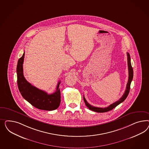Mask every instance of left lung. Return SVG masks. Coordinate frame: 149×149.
Masks as SVG:
<instances>
[{"instance_id":"8db88e82","label":"left lung","mask_w":149,"mask_h":149,"mask_svg":"<svg viewBox=\"0 0 149 149\" xmlns=\"http://www.w3.org/2000/svg\"><path fill=\"white\" fill-rule=\"evenodd\" d=\"M127 62H128V82L127 84L126 89L125 90L124 94L121 97V98L119 99L118 100H117V102L113 103V104L110 105L108 107L104 108L95 107L91 105L90 104H89L86 101L85 97L84 96V102L86 104L87 107L89 109H90L91 110H92V111L97 112V113H105V112L110 111L113 109L115 108L116 106L122 103L125 99H126L128 95L129 94V92H130L131 82L132 81V79H133V68H132V65H131L130 54L128 52L127 53Z\"/></svg>"}]
</instances>
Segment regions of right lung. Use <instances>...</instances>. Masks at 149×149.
<instances>
[{
    "mask_svg": "<svg viewBox=\"0 0 149 149\" xmlns=\"http://www.w3.org/2000/svg\"><path fill=\"white\" fill-rule=\"evenodd\" d=\"M24 57V52L18 59L17 65L18 90L23 98L35 108L40 110L51 111L58 108L61 103V92L59 88L61 82H58L55 92L51 95L33 86L26 80L23 75Z\"/></svg>",
    "mask_w": 149,
    "mask_h": 149,
    "instance_id": "right-lung-1",
    "label": "right lung"
}]
</instances>
